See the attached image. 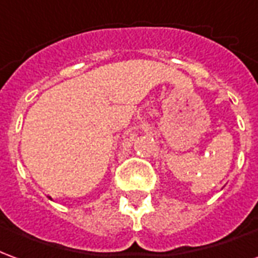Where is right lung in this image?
Instances as JSON below:
<instances>
[{"label":"right lung","mask_w":258,"mask_h":258,"mask_svg":"<svg viewBox=\"0 0 258 258\" xmlns=\"http://www.w3.org/2000/svg\"><path fill=\"white\" fill-rule=\"evenodd\" d=\"M48 198H49V199H51V200H52V198H51V196H48Z\"/></svg>","instance_id":"right-lung-1"}]
</instances>
